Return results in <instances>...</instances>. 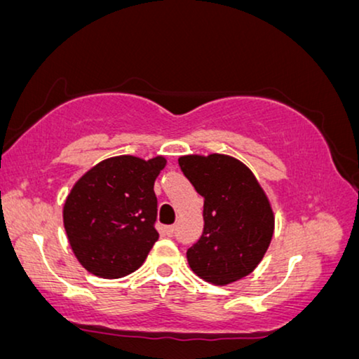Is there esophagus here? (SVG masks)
<instances>
[{
  "label": "esophagus",
  "mask_w": 359,
  "mask_h": 359,
  "mask_svg": "<svg viewBox=\"0 0 359 359\" xmlns=\"http://www.w3.org/2000/svg\"><path fill=\"white\" fill-rule=\"evenodd\" d=\"M164 232L168 233L169 237H172L174 232H175V227H174V226H165V227H164Z\"/></svg>",
  "instance_id": "obj_1"
}]
</instances>
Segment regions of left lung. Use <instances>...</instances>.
<instances>
[{
	"label": "left lung",
	"instance_id": "1",
	"mask_svg": "<svg viewBox=\"0 0 359 359\" xmlns=\"http://www.w3.org/2000/svg\"><path fill=\"white\" fill-rule=\"evenodd\" d=\"M180 169L205 198V229L187 251L191 271L214 285L248 276L274 235V211L247 164L229 154H185Z\"/></svg>",
	"mask_w": 359,
	"mask_h": 359
}]
</instances>
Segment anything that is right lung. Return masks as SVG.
<instances>
[{
    "mask_svg": "<svg viewBox=\"0 0 359 359\" xmlns=\"http://www.w3.org/2000/svg\"><path fill=\"white\" fill-rule=\"evenodd\" d=\"M164 156L121 154L88 169L69 191L62 221L69 245L93 276L119 279L137 271L159 238L154 180Z\"/></svg>",
    "mask_w": 359,
    "mask_h": 359,
    "instance_id": "add662e5",
    "label": "right lung"
}]
</instances>
